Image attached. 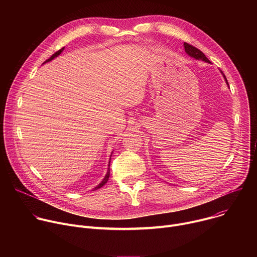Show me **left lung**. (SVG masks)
<instances>
[{
  "mask_svg": "<svg viewBox=\"0 0 257 257\" xmlns=\"http://www.w3.org/2000/svg\"><path fill=\"white\" fill-rule=\"evenodd\" d=\"M184 49H185L186 54H187L188 56H190L191 58H194V59H196V60H200V61H203V62H206V63H210V61L205 57V55H204L200 50L196 49L195 47H193V46H191V45H189V44H187V43H184ZM221 73H222L224 78H225V80H226L227 85L229 86L228 80H227L226 76L224 75V73H223L222 71H221Z\"/></svg>",
  "mask_w": 257,
  "mask_h": 257,
  "instance_id": "obj_1",
  "label": "left lung"
}]
</instances>
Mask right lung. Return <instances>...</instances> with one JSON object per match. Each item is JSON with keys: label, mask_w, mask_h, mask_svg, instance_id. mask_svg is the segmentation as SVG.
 I'll use <instances>...</instances> for the list:
<instances>
[{"label": "right lung", "mask_w": 257, "mask_h": 257, "mask_svg": "<svg viewBox=\"0 0 257 257\" xmlns=\"http://www.w3.org/2000/svg\"><path fill=\"white\" fill-rule=\"evenodd\" d=\"M64 49H65V48H63V49H61L60 51H58L57 53H55V54H54V55H53V56H52L50 59H48V60H47L45 63H47V62H50V61L54 60L56 57H58V56H59V55H60V54H61V53L64 51ZM45 63H44V64H45ZM112 154H113V153H112ZM112 154H111V157H112ZM109 163H111V159H109V161H108V167H107V171H106V174H105L104 178L102 179V181L99 183V184H98L96 187H94V188H93V190H97V189H99L100 187H102V186L105 184V183L107 182V180H108V177H109Z\"/></svg>", "instance_id": "1"}]
</instances>
